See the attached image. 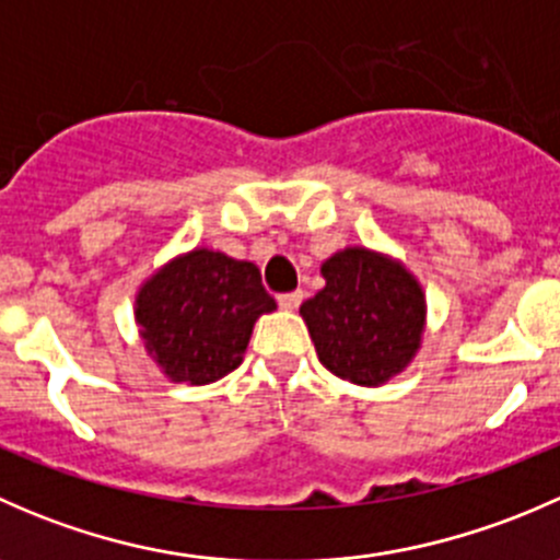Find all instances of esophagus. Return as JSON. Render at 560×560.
<instances>
[{
	"mask_svg": "<svg viewBox=\"0 0 560 560\" xmlns=\"http://www.w3.org/2000/svg\"><path fill=\"white\" fill-rule=\"evenodd\" d=\"M301 301H303V292L298 290V292H287V295H279V306L284 308V312H295L298 306H301Z\"/></svg>",
	"mask_w": 560,
	"mask_h": 560,
	"instance_id": "obj_1",
	"label": "esophagus"
}]
</instances>
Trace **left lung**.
<instances>
[{
  "instance_id": "left-lung-1",
  "label": "left lung",
  "mask_w": 560,
  "mask_h": 560,
  "mask_svg": "<svg viewBox=\"0 0 560 560\" xmlns=\"http://www.w3.org/2000/svg\"><path fill=\"white\" fill-rule=\"evenodd\" d=\"M325 287L301 306L319 363L338 380L382 387L420 352L425 292L404 262L347 246L322 262Z\"/></svg>"
}]
</instances>
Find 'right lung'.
I'll return each mask as SVG.
<instances>
[{
    "label": "right lung",
    "mask_w": 560,
    "mask_h": 560,
    "mask_svg": "<svg viewBox=\"0 0 560 560\" xmlns=\"http://www.w3.org/2000/svg\"><path fill=\"white\" fill-rule=\"evenodd\" d=\"M276 308L254 262L191 248L162 265L135 295L145 352L171 382L211 385L244 360L254 322Z\"/></svg>",
    "instance_id": "add662e5"
}]
</instances>
